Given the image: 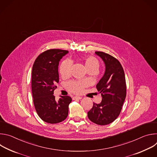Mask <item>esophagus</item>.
<instances>
[{"mask_svg": "<svg viewBox=\"0 0 157 157\" xmlns=\"http://www.w3.org/2000/svg\"><path fill=\"white\" fill-rule=\"evenodd\" d=\"M82 99V98L81 97H79V96H74L73 98V100H76V99Z\"/></svg>", "mask_w": 157, "mask_h": 157, "instance_id": "esophagus-1", "label": "esophagus"}]
</instances>
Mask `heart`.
I'll return each instance as SVG.
<instances>
[{
	"instance_id": "heart-1",
	"label": "heart",
	"mask_w": 157,
	"mask_h": 157,
	"mask_svg": "<svg viewBox=\"0 0 157 157\" xmlns=\"http://www.w3.org/2000/svg\"><path fill=\"white\" fill-rule=\"evenodd\" d=\"M84 65L87 71H93L95 73L98 72L100 64L97 58L94 56H87L84 59ZM71 63L68 60L64 61L60 67L59 73L63 77H68L71 74ZM84 84L79 82L72 81L67 84L69 91L73 93H80L82 91Z\"/></svg>"
}]
</instances>
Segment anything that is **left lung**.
Returning a JSON list of instances; mask_svg holds the SVG:
<instances>
[{
  "instance_id": "1",
  "label": "left lung",
  "mask_w": 157,
  "mask_h": 157,
  "mask_svg": "<svg viewBox=\"0 0 157 157\" xmlns=\"http://www.w3.org/2000/svg\"><path fill=\"white\" fill-rule=\"evenodd\" d=\"M95 53L102 58L105 66L104 75L96 85L102 101L93 104L87 117L98 125H105L114 122L121 113L126 97L125 78L122 66L116 58L102 52Z\"/></svg>"
}]
</instances>
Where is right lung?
I'll return each instance as SVG.
<instances>
[{"instance_id": "add662e5", "label": "right lung", "mask_w": 157, "mask_h": 157, "mask_svg": "<svg viewBox=\"0 0 157 157\" xmlns=\"http://www.w3.org/2000/svg\"><path fill=\"white\" fill-rule=\"evenodd\" d=\"M68 51L51 49L41 53L32 68V91L33 104L38 116L49 124H57L66 119L72 101L68 96H61L58 101L53 95L59 82L58 65Z\"/></svg>"}]
</instances>
